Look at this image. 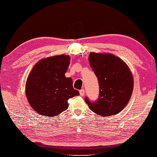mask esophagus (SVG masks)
<instances>
[{"mask_svg":"<svg viewBox=\"0 0 157 157\" xmlns=\"http://www.w3.org/2000/svg\"><path fill=\"white\" fill-rule=\"evenodd\" d=\"M79 94H80L81 96H83L84 95V89H81V90L79 91Z\"/></svg>","mask_w":157,"mask_h":157,"instance_id":"1","label":"esophagus"}]
</instances>
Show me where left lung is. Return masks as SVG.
I'll return each instance as SVG.
<instances>
[{
    "label": "left lung",
    "mask_w": 157,
    "mask_h": 157,
    "mask_svg": "<svg viewBox=\"0 0 157 157\" xmlns=\"http://www.w3.org/2000/svg\"><path fill=\"white\" fill-rule=\"evenodd\" d=\"M91 68L98 78V99L85 101L94 113L100 116L117 114L127 105L133 90V75L125 62L110 53L91 52L89 56Z\"/></svg>",
    "instance_id": "left-lung-1"
}]
</instances>
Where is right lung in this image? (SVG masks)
Segmentation results:
<instances>
[{
    "label": "right lung",
    "instance_id": "obj_1",
    "mask_svg": "<svg viewBox=\"0 0 157 157\" xmlns=\"http://www.w3.org/2000/svg\"><path fill=\"white\" fill-rule=\"evenodd\" d=\"M70 56L47 57L35 64L27 78L26 96L40 115L56 117L68 109V100L79 95L73 89V79L66 78Z\"/></svg>",
    "mask_w": 157,
    "mask_h": 157
}]
</instances>
